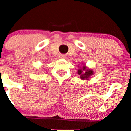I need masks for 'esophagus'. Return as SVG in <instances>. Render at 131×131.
Instances as JSON below:
<instances>
[{
	"mask_svg": "<svg viewBox=\"0 0 131 131\" xmlns=\"http://www.w3.org/2000/svg\"><path fill=\"white\" fill-rule=\"evenodd\" d=\"M60 58H62V59H64V58H66V56H64V55H61V56H60Z\"/></svg>",
	"mask_w": 131,
	"mask_h": 131,
	"instance_id": "34e87169",
	"label": "esophagus"
}]
</instances>
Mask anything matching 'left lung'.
Here are the masks:
<instances>
[{
  "instance_id": "obj_1",
  "label": "left lung",
  "mask_w": 131,
  "mask_h": 131,
  "mask_svg": "<svg viewBox=\"0 0 131 131\" xmlns=\"http://www.w3.org/2000/svg\"><path fill=\"white\" fill-rule=\"evenodd\" d=\"M79 67V69L77 70V74L80 75V78L82 80H88L90 79V77L94 74V72L92 69H90L86 67L85 64H82V67Z\"/></svg>"
}]
</instances>
